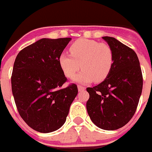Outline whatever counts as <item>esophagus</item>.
Listing matches in <instances>:
<instances>
[{
    "label": "esophagus",
    "mask_w": 152,
    "mask_h": 152,
    "mask_svg": "<svg viewBox=\"0 0 152 152\" xmlns=\"http://www.w3.org/2000/svg\"><path fill=\"white\" fill-rule=\"evenodd\" d=\"M77 89H78L79 91H84V90H85V88H84V87H83V86L78 85L77 86Z\"/></svg>",
    "instance_id": "1"
}]
</instances>
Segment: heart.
I'll list each match as a JSON object with an SVG mask.
<instances>
[{
	"label": "heart",
	"mask_w": 152,
	"mask_h": 152,
	"mask_svg": "<svg viewBox=\"0 0 152 152\" xmlns=\"http://www.w3.org/2000/svg\"><path fill=\"white\" fill-rule=\"evenodd\" d=\"M69 50L71 55H60L58 64L68 77L75 76L82 68V72L73 78L74 81L87 84L94 80L101 82L110 73L114 57L112 49L107 44L80 39L72 43Z\"/></svg>",
	"instance_id": "heart-1"
}]
</instances>
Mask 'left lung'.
I'll use <instances>...</instances> for the list:
<instances>
[{
  "label": "left lung",
  "mask_w": 152,
  "mask_h": 152,
  "mask_svg": "<svg viewBox=\"0 0 152 152\" xmlns=\"http://www.w3.org/2000/svg\"><path fill=\"white\" fill-rule=\"evenodd\" d=\"M114 61L110 75L98 85L88 88L86 107L91 121L104 130H116L129 122L142 94L143 79L136 53L116 39L103 36Z\"/></svg>",
  "instance_id": "obj_1"
}]
</instances>
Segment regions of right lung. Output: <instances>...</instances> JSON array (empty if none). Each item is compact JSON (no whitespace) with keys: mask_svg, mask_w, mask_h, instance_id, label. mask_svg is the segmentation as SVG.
<instances>
[{"mask_svg":"<svg viewBox=\"0 0 152 152\" xmlns=\"http://www.w3.org/2000/svg\"><path fill=\"white\" fill-rule=\"evenodd\" d=\"M71 39H41L19 52L13 64L11 86L17 110L39 132L61 128L78 92L75 84L60 89L67 78L58 57Z\"/></svg>","mask_w":152,"mask_h":152,"instance_id":"1","label":"right lung"}]
</instances>
